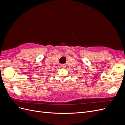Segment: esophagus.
Wrapping results in <instances>:
<instances>
[{
    "mask_svg": "<svg viewBox=\"0 0 125 125\" xmlns=\"http://www.w3.org/2000/svg\"><path fill=\"white\" fill-rule=\"evenodd\" d=\"M60 67H61V68H65V65H61L60 66Z\"/></svg>",
    "mask_w": 125,
    "mask_h": 125,
    "instance_id": "1",
    "label": "esophagus"
}]
</instances>
